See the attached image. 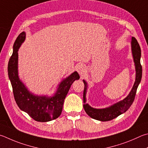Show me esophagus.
<instances>
[{"instance_id": "34e87169", "label": "esophagus", "mask_w": 148, "mask_h": 148, "mask_svg": "<svg viewBox=\"0 0 148 148\" xmlns=\"http://www.w3.org/2000/svg\"><path fill=\"white\" fill-rule=\"evenodd\" d=\"M77 71L78 72L80 76H83L85 74V72H86V69H85V67L84 65H80L79 66H78L77 69Z\"/></svg>"}]
</instances>
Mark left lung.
Masks as SVG:
<instances>
[{
	"label": "left lung",
	"instance_id": "left-lung-1",
	"mask_svg": "<svg viewBox=\"0 0 148 148\" xmlns=\"http://www.w3.org/2000/svg\"><path fill=\"white\" fill-rule=\"evenodd\" d=\"M131 52H132L133 61L135 66V82L134 83L132 88L129 95L125 98L114 104L111 105L106 108L96 109L92 107L87 103L86 100V94H87L88 84L85 80L83 79L85 87L83 90V108L88 116L95 120H97L101 122H106L115 119L119 115L124 113L128 110V109L132 105L135 99L136 90L138 87V85L141 82L142 69L140 64L141 58V49L140 47L138 41L135 37L131 38Z\"/></svg>",
	"mask_w": 148,
	"mask_h": 148
}]
</instances>
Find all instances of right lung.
<instances>
[{
    "mask_svg": "<svg viewBox=\"0 0 148 148\" xmlns=\"http://www.w3.org/2000/svg\"><path fill=\"white\" fill-rule=\"evenodd\" d=\"M26 32H23L16 39L13 53L10 59L8 72L12 86L15 100L21 110L37 122H46L56 119L62 112L64 100L71 86L75 80L79 79L76 71L59 83L52 96L37 95L30 92L18 76V51L25 41Z\"/></svg>",
    "mask_w": 148,
    "mask_h": 148,
    "instance_id": "right-lung-1",
    "label": "right lung"
}]
</instances>
